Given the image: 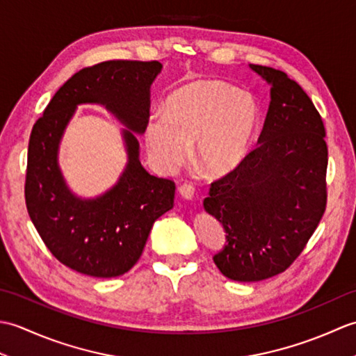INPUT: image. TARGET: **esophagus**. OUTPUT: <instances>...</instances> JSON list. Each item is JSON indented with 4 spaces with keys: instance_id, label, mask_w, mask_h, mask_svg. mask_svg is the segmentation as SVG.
<instances>
[{
    "instance_id": "1",
    "label": "esophagus",
    "mask_w": 356,
    "mask_h": 356,
    "mask_svg": "<svg viewBox=\"0 0 356 356\" xmlns=\"http://www.w3.org/2000/svg\"><path fill=\"white\" fill-rule=\"evenodd\" d=\"M179 194L182 195L185 200H193L194 199V188L190 184H184L179 186Z\"/></svg>"
}]
</instances>
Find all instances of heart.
Listing matches in <instances>:
<instances>
[{"instance_id":"b5f03b06","label":"heart","mask_w":356,"mask_h":356,"mask_svg":"<svg viewBox=\"0 0 356 356\" xmlns=\"http://www.w3.org/2000/svg\"><path fill=\"white\" fill-rule=\"evenodd\" d=\"M260 125L254 96L216 79L177 87L165 101L163 116L145 127V143L159 171L168 172L184 162L193 143L194 162L209 177L238 170L251 153Z\"/></svg>"}]
</instances>
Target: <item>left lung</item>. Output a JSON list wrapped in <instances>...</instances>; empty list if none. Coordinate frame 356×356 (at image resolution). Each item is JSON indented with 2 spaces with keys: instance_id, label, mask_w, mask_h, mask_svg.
I'll return each mask as SVG.
<instances>
[{
  "instance_id": "1",
  "label": "left lung",
  "mask_w": 356,
  "mask_h": 356,
  "mask_svg": "<svg viewBox=\"0 0 356 356\" xmlns=\"http://www.w3.org/2000/svg\"><path fill=\"white\" fill-rule=\"evenodd\" d=\"M251 70L270 86L259 147L211 185L203 208L226 231L216 266L236 282L282 274L326 209L327 145L320 113L297 82L272 67Z\"/></svg>"
}]
</instances>
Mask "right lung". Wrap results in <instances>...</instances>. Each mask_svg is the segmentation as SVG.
I'll return each instance as SVG.
<instances>
[{"label":"right lung","instance_id":"add662e5","mask_svg":"<svg viewBox=\"0 0 356 356\" xmlns=\"http://www.w3.org/2000/svg\"><path fill=\"white\" fill-rule=\"evenodd\" d=\"M157 61H105L65 82L36 120L29 140L26 205L49 251L65 266L111 278L140 259L154 222L174 205L176 185L140 163L136 134L145 133ZM96 103L124 125L127 165L118 182L96 198H79L58 166V145L78 104Z\"/></svg>","mask_w":356,"mask_h":356}]
</instances>
